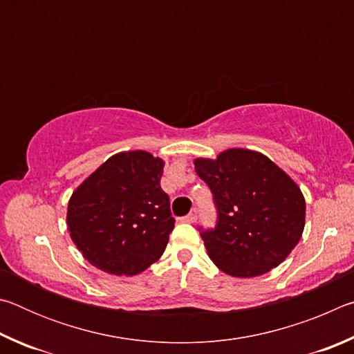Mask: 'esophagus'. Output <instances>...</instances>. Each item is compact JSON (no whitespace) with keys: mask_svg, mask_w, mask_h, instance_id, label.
<instances>
[{"mask_svg":"<svg viewBox=\"0 0 354 354\" xmlns=\"http://www.w3.org/2000/svg\"><path fill=\"white\" fill-rule=\"evenodd\" d=\"M196 218H198V209H192V211L181 220L185 221V223H195Z\"/></svg>","mask_w":354,"mask_h":354,"instance_id":"34e87169","label":"esophagus"}]
</instances>
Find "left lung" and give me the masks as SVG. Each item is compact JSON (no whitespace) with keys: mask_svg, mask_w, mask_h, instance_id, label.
I'll list each match as a JSON object with an SVG mask.
<instances>
[{"mask_svg":"<svg viewBox=\"0 0 354 354\" xmlns=\"http://www.w3.org/2000/svg\"><path fill=\"white\" fill-rule=\"evenodd\" d=\"M194 164L217 209L215 227H198L215 266L236 278L278 267L304 230L306 203L298 185L267 156L250 149H226Z\"/></svg>","mask_w":354,"mask_h":354,"instance_id":"obj_1","label":"left lung"}]
</instances>
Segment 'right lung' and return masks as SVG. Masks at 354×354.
<instances>
[{
	"label": "right lung",
	"instance_id": "1",
	"mask_svg": "<svg viewBox=\"0 0 354 354\" xmlns=\"http://www.w3.org/2000/svg\"><path fill=\"white\" fill-rule=\"evenodd\" d=\"M162 173L164 160L153 154L118 153L75 190L67 226L92 266L133 277L162 256L175 227Z\"/></svg>",
	"mask_w": 354,
	"mask_h": 354
}]
</instances>
